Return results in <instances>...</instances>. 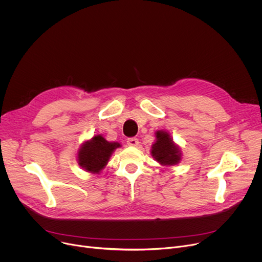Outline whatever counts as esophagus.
Masks as SVG:
<instances>
[{"mask_svg":"<svg viewBox=\"0 0 262 262\" xmlns=\"http://www.w3.org/2000/svg\"><path fill=\"white\" fill-rule=\"evenodd\" d=\"M127 144H128V146L136 147V146H138L139 142H138V139H137V138H135V137H131V138H128V139H127Z\"/></svg>","mask_w":262,"mask_h":262,"instance_id":"obj_1","label":"esophagus"}]
</instances>
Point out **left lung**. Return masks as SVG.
<instances>
[{
	"label": "left lung",
	"instance_id": "obj_1",
	"mask_svg": "<svg viewBox=\"0 0 262 262\" xmlns=\"http://www.w3.org/2000/svg\"><path fill=\"white\" fill-rule=\"evenodd\" d=\"M156 142L152 146L151 154L163 166H172L176 165L182 159V153L179 148L173 143L170 134L167 131H157Z\"/></svg>",
	"mask_w": 262,
	"mask_h": 262
}]
</instances>
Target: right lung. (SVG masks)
I'll use <instances>...</instances> for the list:
<instances>
[{"mask_svg": "<svg viewBox=\"0 0 262 262\" xmlns=\"http://www.w3.org/2000/svg\"><path fill=\"white\" fill-rule=\"evenodd\" d=\"M119 147L118 143H109L102 135H95L80 147L77 154L78 165L88 172L98 173L105 168L113 151Z\"/></svg>", "mask_w": 262, "mask_h": 262, "instance_id": "right-lung-1", "label": "right lung"}]
</instances>
